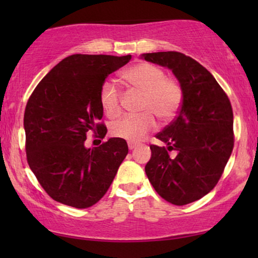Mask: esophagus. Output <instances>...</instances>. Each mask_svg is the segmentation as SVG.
<instances>
[{
    "mask_svg": "<svg viewBox=\"0 0 258 258\" xmlns=\"http://www.w3.org/2000/svg\"><path fill=\"white\" fill-rule=\"evenodd\" d=\"M136 146H137V144L135 142H130V141L128 142V147H129L130 150H133L134 148H136Z\"/></svg>",
    "mask_w": 258,
    "mask_h": 258,
    "instance_id": "esophagus-1",
    "label": "esophagus"
}]
</instances>
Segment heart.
Wrapping results in <instances>:
<instances>
[{"instance_id": "1", "label": "heart", "mask_w": 258, "mask_h": 258, "mask_svg": "<svg viewBox=\"0 0 258 258\" xmlns=\"http://www.w3.org/2000/svg\"><path fill=\"white\" fill-rule=\"evenodd\" d=\"M123 79L134 90L143 95L139 116H125L114 122L110 133L114 137L136 142L156 128V119L169 122L181 107L183 91L175 77L167 76L163 68L153 63L141 62L122 74ZM122 93L115 83L105 81L100 88V103L104 114L115 118L122 110Z\"/></svg>"}]
</instances>
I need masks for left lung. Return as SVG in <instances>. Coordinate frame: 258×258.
Instances as JSON below:
<instances>
[{"instance_id":"8db88e82","label":"left lung","mask_w":258,"mask_h":258,"mask_svg":"<svg viewBox=\"0 0 258 258\" xmlns=\"http://www.w3.org/2000/svg\"><path fill=\"white\" fill-rule=\"evenodd\" d=\"M148 62L171 69L182 87L178 115L151 144L146 174L162 199L175 206L195 202L215 188L234 148L231 103L215 77L178 51L142 54ZM176 151L170 157L168 151Z\"/></svg>"}]
</instances>
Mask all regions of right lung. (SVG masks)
Masks as SVG:
<instances>
[{
  "instance_id": "obj_1",
  "label": "right lung",
  "mask_w": 258,
  "mask_h": 258,
  "mask_svg": "<svg viewBox=\"0 0 258 258\" xmlns=\"http://www.w3.org/2000/svg\"><path fill=\"white\" fill-rule=\"evenodd\" d=\"M132 55L75 54L56 64L35 88L24 110L28 164L45 192L84 209L108 191L128 154L125 140L112 137L84 147L87 136L103 139L100 88Z\"/></svg>"
}]
</instances>
